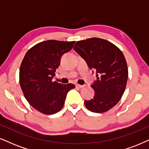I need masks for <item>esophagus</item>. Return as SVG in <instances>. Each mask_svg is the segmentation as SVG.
<instances>
[{"label":"esophagus","instance_id":"obj_1","mask_svg":"<svg viewBox=\"0 0 149 149\" xmlns=\"http://www.w3.org/2000/svg\"><path fill=\"white\" fill-rule=\"evenodd\" d=\"M76 87H78V88H84V86H84V85H80V84H76Z\"/></svg>","mask_w":149,"mask_h":149}]
</instances>
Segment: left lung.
Masks as SVG:
<instances>
[{
	"label": "left lung",
	"instance_id": "obj_1",
	"mask_svg": "<svg viewBox=\"0 0 149 149\" xmlns=\"http://www.w3.org/2000/svg\"><path fill=\"white\" fill-rule=\"evenodd\" d=\"M73 49L96 71L97 80L92 85L95 95L84 104L94 113H104L118 104L125 91L128 67L125 56L118 47L99 38L78 41Z\"/></svg>",
	"mask_w": 149,
	"mask_h": 149
}]
</instances>
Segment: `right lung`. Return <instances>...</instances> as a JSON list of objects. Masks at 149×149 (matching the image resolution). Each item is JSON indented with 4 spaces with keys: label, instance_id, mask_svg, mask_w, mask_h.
I'll list each match as a JSON object with an SVG mask.
<instances>
[{
    "label": "right lung",
    "instance_id": "1",
    "mask_svg": "<svg viewBox=\"0 0 149 149\" xmlns=\"http://www.w3.org/2000/svg\"><path fill=\"white\" fill-rule=\"evenodd\" d=\"M75 41L49 40L39 42L26 53L20 67L19 82L24 96L39 112L52 115L61 110L73 84L53 81L63 54L73 48Z\"/></svg>",
    "mask_w": 149,
    "mask_h": 149
}]
</instances>
